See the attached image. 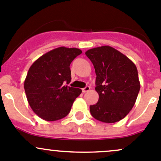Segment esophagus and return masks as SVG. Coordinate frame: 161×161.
<instances>
[{"label": "esophagus", "mask_w": 161, "mask_h": 161, "mask_svg": "<svg viewBox=\"0 0 161 161\" xmlns=\"http://www.w3.org/2000/svg\"><path fill=\"white\" fill-rule=\"evenodd\" d=\"M90 90V86H86L85 88L82 89V93H86V92H88Z\"/></svg>", "instance_id": "obj_1"}]
</instances>
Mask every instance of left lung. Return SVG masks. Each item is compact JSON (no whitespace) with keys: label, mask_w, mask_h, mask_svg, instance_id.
Wrapping results in <instances>:
<instances>
[{"label":"left lung","mask_w":161,"mask_h":161,"mask_svg":"<svg viewBox=\"0 0 161 161\" xmlns=\"http://www.w3.org/2000/svg\"><path fill=\"white\" fill-rule=\"evenodd\" d=\"M86 55L96 73L97 104L90 106V113L104 123L124 119L134 107L140 90L138 70L127 57L108 46L89 49Z\"/></svg>","instance_id":"left-lung-1"}]
</instances>
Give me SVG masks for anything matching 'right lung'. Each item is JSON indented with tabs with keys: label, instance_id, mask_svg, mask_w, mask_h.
Wrapping results in <instances>:
<instances>
[{
	"label": "right lung",
	"instance_id": "1",
	"mask_svg": "<svg viewBox=\"0 0 161 161\" xmlns=\"http://www.w3.org/2000/svg\"><path fill=\"white\" fill-rule=\"evenodd\" d=\"M82 50L59 47L39 57L29 68L24 90L30 106L46 121L64 118L71 111L79 88L68 86L71 79L70 64Z\"/></svg>",
	"mask_w": 161,
	"mask_h": 161
}]
</instances>
